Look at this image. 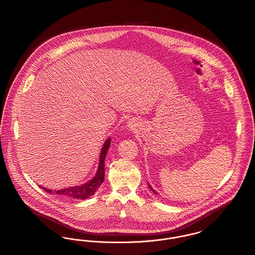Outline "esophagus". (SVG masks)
<instances>
[{"instance_id": "1", "label": "esophagus", "mask_w": 255, "mask_h": 255, "mask_svg": "<svg viewBox=\"0 0 255 255\" xmlns=\"http://www.w3.org/2000/svg\"><path fill=\"white\" fill-rule=\"evenodd\" d=\"M128 126H130V127H131V128H132V127H133V126H134V125H133V123H130V124H129V125H128Z\"/></svg>"}]
</instances>
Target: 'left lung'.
Instances as JSON below:
<instances>
[{
  "label": "left lung",
  "mask_w": 255,
  "mask_h": 255,
  "mask_svg": "<svg viewBox=\"0 0 255 255\" xmlns=\"http://www.w3.org/2000/svg\"><path fill=\"white\" fill-rule=\"evenodd\" d=\"M149 187H150V189H151V190H152V191H153V193H154V194H157V193H156V192H155V191H154V190H153V188H152V187H151V185H150V184H149Z\"/></svg>",
  "instance_id": "8db88e82"
}]
</instances>
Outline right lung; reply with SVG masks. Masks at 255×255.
<instances>
[{
    "label": "right lung",
    "mask_w": 255,
    "mask_h": 255,
    "mask_svg": "<svg viewBox=\"0 0 255 255\" xmlns=\"http://www.w3.org/2000/svg\"><path fill=\"white\" fill-rule=\"evenodd\" d=\"M110 140L111 138H108L102 147V152L100 154V163L98 167V171L93 179L90 181L86 182L85 184L79 185V186H71L67 187L64 189H59V190H50L47 188H44L40 186L44 191L47 193H55L60 197L63 198H69V199H80V200H85L91 196H93L99 189L104 180V159L106 156V153L108 152L109 146H110Z\"/></svg>",
    "instance_id": "right-lung-1"
}]
</instances>
